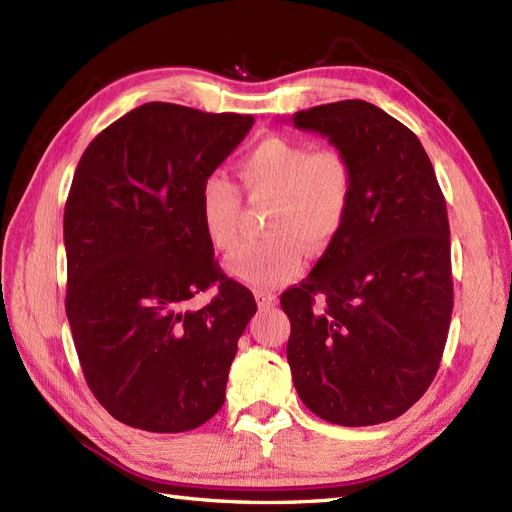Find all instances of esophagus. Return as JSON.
I'll return each mask as SVG.
<instances>
[{
    "instance_id": "34e87169",
    "label": "esophagus",
    "mask_w": 512,
    "mask_h": 512,
    "mask_svg": "<svg viewBox=\"0 0 512 512\" xmlns=\"http://www.w3.org/2000/svg\"><path fill=\"white\" fill-rule=\"evenodd\" d=\"M255 299H257V305L261 307V310H268V307L275 305V296L266 294V292H257Z\"/></svg>"
}]
</instances>
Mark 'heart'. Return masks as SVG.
Instances as JSON below:
<instances>
[{
	"label": "heart",
	"mask_w": 512,
	"mask_h": 512,
	"mask_svg": "<svg viewBox=\"0 0 512 512\" xmlns=\"http://www.w3.org/2000/svg\"><path fill=\"white\" fill-rule=\"evenodd\" d=\"M240 178L248 194L272 196L261 240L229 257L235 279L272 288L294 277L303 266L306 244L318 253L336 240L349 216L355 170L349 154L310 141L270 135L240 161ZM242 198L227 174L211 172L200 185V218L211 244L233 251L240 244Z\"/></svg>",
	"instance_id": "obj_1"
}]
</instances>
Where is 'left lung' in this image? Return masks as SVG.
I'll return each mask as SVG.
<instances>
[{"label":"left lung","mask_w":512,"mask_h":512,"mask_svg":"<svg viewBox=\"0 0 512 512\" xmlns=\"http://www.w3.org/2000/svg\"><path fill=\"white\" fill-rule=\"evenodd\" d=\"M349 154V216L299 288L281 294L301 401L344 427L401 417L430 388L447 342L449 220L419 137L364 100L292 115Z\"/></svg>","instance_id":"obj_1"}]
</instances>
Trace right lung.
Instances as JSON below:
<instances>
[{
  "label": "right lung",
  "instance_id": "right-lung-1",
  "mask_svg": "<svg viewBox=\"0 0 512 512\" xmlns=\"http://www.w3.org/2000/svg\"><path fill=\"white\" fill-rule=\"evenodd\" d=\"M255 117L148 102L95 137L65 205V310L87 384L146 432H187L224 403L253 294L213 259L200 185ZM213 282L200 311L188 301Z\"/></svg>",
  "mask_w": 512,
  "mask_h": 512
}]
</instances>
